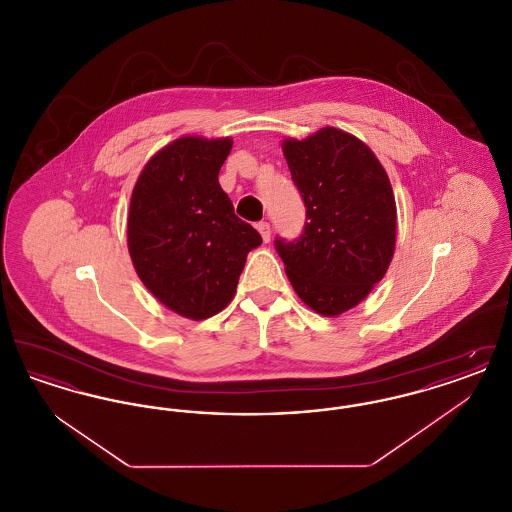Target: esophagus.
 <instances>
[{"label":"esophagus","mask_w":512,"mask_h":512,"mask_svg":"<svg viewBox=\"0 0 512 512\" xmlns=\"http://www.w3.org/2000/svg\"><path fill=\"white\" fill-rule=\"evenodd\" d=\"M257 230H259L263 242L268 244V242H270V224H268V222H259V224H257Z\"/></svg>","instance_id":"obj_1"}]
</instances>
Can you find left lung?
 Masks as SVG:
<instances>
[{"mask_svg":"<svg viewBox=\"0 0 512 512\" xmlns=\"http://www.w3.org/2000/svg\"><path fill=\"white\" fill-rule=\"evenodd\" d=\"M293 182L307 207L303 234L276 240L299 299L318 315L357 307L390 267L397 207L390 178L357 136L324 126L282 142Z\"/></svg>","mask_w":512,"mask_h":512,"instance_id":"obj_1","label":"left lung"}]
</instances>
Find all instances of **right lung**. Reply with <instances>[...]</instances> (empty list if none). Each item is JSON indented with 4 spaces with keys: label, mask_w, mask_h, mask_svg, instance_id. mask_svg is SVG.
<instances>
[{
    "label": "right lung",
    "mask_w": 512,
    "mask_h": 512,
    "mask_svg": "<svg viewBox=\"0 0 512 512\" xmlns=\"http://www.w3.org/2000/svg\"><path fill=\"white\" fill-rule=\"evenodd\" d=\"M232 138L182 136L161 147L130 197L128 251L140 280L172 313L205 320L234 297L259 232L234 215L219 171Z\"/></svg>",
    "instance_id": "add662e5"
}]
</instances>
